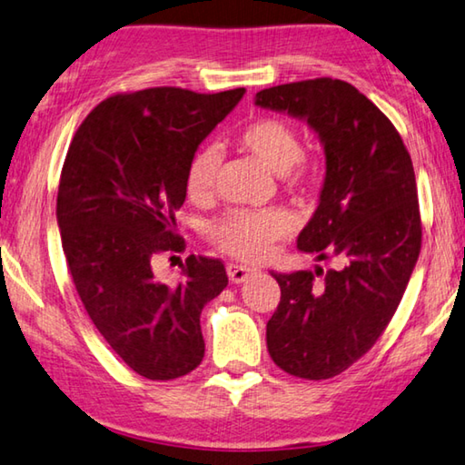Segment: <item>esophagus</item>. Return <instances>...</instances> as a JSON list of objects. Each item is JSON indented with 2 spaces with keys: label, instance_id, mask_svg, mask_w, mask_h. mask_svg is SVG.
<instances>
[{
  "label": "esophagus",
  "instance_id": "34e87169",
  "mask_svg": "<svg viewBox=\"0 0 465 465\" xmlns=\"http://www.w3.org/2000/svg\"><path fill=\"white\" fill-rule=\"evenodd\" d=\"M226 272H228V278H231V282H234V284H242L251 276V273H253V270L245 268V265H239V263H231L226 268Z\"/></svg>",
  "mask_w": 465,
  "mask_h": 465
}]
</instances>
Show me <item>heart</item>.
<instances>
[{"mask_svg": "<svg viewBox=\"0 0 465 465\" xmlns=\"http://www.w3.org/2000/svg\"><path fill=\"white\" fill-rule=\"evenodd\" d=\"M241 146L268 166L272 173L286 179H304L302 140L286 121L263 117L249 124L239 135ZM223 154L216 146H203L193 154L187 169V193L193 200H205L214 192ZM294 228V218L286 210H234L210 226V239L239 260L260 262L270 255L276 241L286 239Z\"/></svg>", "mask_w": 465, "mask_h": 465, "instance_id": "heart-1", "label": "heart"}]
</instances>
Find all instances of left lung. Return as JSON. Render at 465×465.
Masks as SVG:
<instances>
[{"instance_id": "left-lung-1", "label": "left lung", "mask_w": 465, "mask_h": 465, "mask_svg": "<svg viewBox=\"0 0 465 465\" xmlns=\"http://www.w3.org/2000/svg\"><path fill=\"white\" fill-rule=\"evenodd\" d=\"M255 104L304 121L325 152L317 208L296 247L317 262L340 257L341 268L322 283L313 272H272L282 296L265 340L282 371L330 379L385 331L420 255L412 158L391 121L348 82L282 84L257 93Z\"/></svg>"}]
</instances>
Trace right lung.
Here are the masks:
<instances>
[{
  "label": "right lung",
  "instance_id": "add662e5",
  "mask_svg": "<svg viewBox=\"0 0 465 465\" xmlns=\"http://www.w3.org/2000/svg\"><path fill=\"white\" fill-rule=\"evenodd\" d=\"M242 94L148 88L111 96L67 150L57 224L75 291L106 344L152 381L202 362V309L228 284L223 262L210 257L181 262L174 286L156 280L150 262L185 249L173 212L185 202L189 163Z\"/></svg>",
  "mask_w": 465,
  "mask_h": 465
}]
</instances>
